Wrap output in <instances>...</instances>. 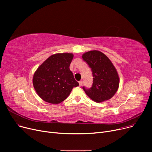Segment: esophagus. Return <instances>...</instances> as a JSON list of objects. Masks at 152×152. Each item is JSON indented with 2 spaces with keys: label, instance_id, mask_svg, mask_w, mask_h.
<instances>
[{
  "label": "esophagus",
  "instance_id": "obj_1",
  "mask_svg": "<svg viewBox=\"0 0 152 152\" xmlns=\"http://www.w3.org/2000/svg\"><path fill=\"white\" fill-rule=\"evenodd\" d=\"M79 86H83V81H79Z\"/></svg>",
  "mask_w": 152,
  "mask_h": 152
}]
</instances>
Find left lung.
<instances>
[{"mask_svg":"<svg viewBox=\"0 0 152 152\" xmlns=\"http://www.w3.org/2000/svg\"><path fill=\"white\" fill-rule=\"evenodd\" d=\"M83 60L91 69L92 86L89 89H83L95 102H102L112 97L118 91L119 79L116 68L110 60L101 52L93 50L83 55Z\"/></svg>","mask_w":152,"mask_h":152,"instance_id":"1","label":"left lung"}]
</instances>
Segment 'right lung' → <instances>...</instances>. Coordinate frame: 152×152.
<instances>
[{
	"mask_svg": "<svg viewBox=\"0 0 152 152\" xmlns=\"http://www.w3.org/2000/svg\"><path fill=\"white\" fill-rule=\"evenodd\" d=\"M72 53L54 54L40 66L33 83L39 96L44 101L58 104L65 100L73 87L79 86L69 69Z\"/></svg>",
	"mask_w": 152,
	"mask_h": 152,
	"instance_id": "1",
	"label": "right lung"
}]
</instances>
